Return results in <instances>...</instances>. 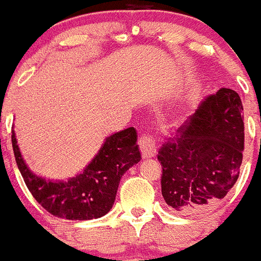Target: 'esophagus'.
<instances>
[{
    "label": "esophagus",
    "instance_id": "obj_1",
    "mask_svg": "<svg viewBox=\"0 0 261 261\" xmlns=\"http://www.w3.org/2000/svg\"><path fill=\"white\" fill-rule=\"evenodd\" d=\"M139 146H140L141 156L144 159H149L156 154V147H155L152 138H150V136H141L140 140H139Z\"/></svg>",
    "mask_w": 261,
    "mask_h": 261
}]
</instances>
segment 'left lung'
Segmentation results:
<instances>
[{"mask_svg":"<svg viewBox=\"0 0 261 261\" xmlns=\"http://www.w3.org/2000/svg\"><path fill=\"white\" fill-rule=\"evenodd\" d=\"M243 103L233 89L204 97L175 138L158 152L162 194L186 215L215 208L240 174L244 151Z\"/></svg>","mask_w":261,"mask_h":261,"instance_id":"1","label":"left lung"}]
</instances>
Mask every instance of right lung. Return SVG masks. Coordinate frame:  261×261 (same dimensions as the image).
<instances>
[{
  "instance_id": "right-lung-1",
  "label": "right lung",
  "mask_w": 261,
  "mask_h": 261,
  "mask_svg": "<svg viewBox=\"0 0 261 261\" xmlns=\"http://www.w3.org/2000/svg\"><path fill=\"white\" fill-rule=\"evenodd\" d=\"M134 127L112 134L88 165L65 180L46 179L28 167L12 130L16 164L34 198L49 213L64 220L87 221L111 211L122 175L141 159Z\"/></svg>"
}]
</instances>
